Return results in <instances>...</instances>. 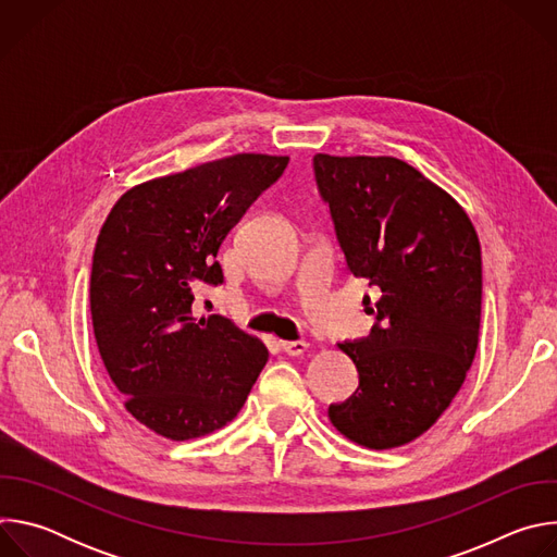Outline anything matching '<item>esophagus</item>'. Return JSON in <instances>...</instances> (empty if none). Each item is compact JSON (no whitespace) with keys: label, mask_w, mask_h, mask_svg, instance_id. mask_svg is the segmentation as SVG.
Segmentation results:
<instances>
[{"label":"esophagus","mask_w":557,"mask_h":557,"mask_svg":"<svg viewBox=\"0 0 557 557\" xmlns=\"http://www.w3.org/2000/svg\"><path fill=\"white\" fill-rule=\"evenodd\" d=\"M280 348L290 355V357H297V355H304L308 350V344L306 342H280Z\"/></svg>","instance_id":"esophagus-1"}]
</instances>
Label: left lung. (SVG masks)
Wrapping results in <instances>:
<instances>
[{
	"instance_id": "1",
	"label": "left lung",
	"mask_w": 557,
	"mask_h": 557,
	"mask_svg": "<svg viewBox=\"0 0 557 557\" xmlns=\"http://www.w3.org/2000/svg\"><path fill=\"white\" fill-rule=\"evenodd\" d=\"M314 176L350 273L381 288L370 337L339 344L359 387L329 419L368 449L408 445L449 408L479 348V233L445 189L394 156L317 153Z\"/></svg>"
}]
</instances>
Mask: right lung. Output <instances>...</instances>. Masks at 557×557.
Here are the masks:
<instances>
[{
    "label": "right lung",
    "instance_id": "1",
    "mask_svg": "<svg viewBox=\"0 0 557 557\" xmlns=\"http://www.w3.org/2000/svg\"><path fill=\"white\" fill-rule=\"evenodd\" d=\"M288 156L233 153L129 187L95 249L90 312L125 410L170 441L207 436L243 410L267 346L222 314L194 317V286L222 284L228 228Z\"/></svg>",
    "mask_w": 557,
    "mask_h": 557
}]
</instances>
